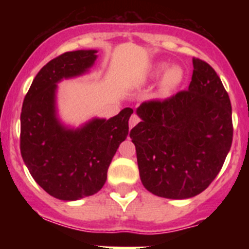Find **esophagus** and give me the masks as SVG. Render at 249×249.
Wrapping results in <instances>:
<instances>
[{
	"label": "esophagus",
	"instance_id": "34e87169",
	"mask_svg": "<svg viewBox=\"0 0 249 249\" xmlns=\"http://www.w3.org/2000/svg\"><path fill=\"white\" fill-rule=\"evenodd\" d=\"M140 117H138L137 114H132L131 118H129V128H132V127H135L136 124H137L138 122H140Z\"/></svg>",
	"mask_w": 249,
	"mask_h": 249
}]
</instances>
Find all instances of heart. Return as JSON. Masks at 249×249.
Returning a JSON list of instances; mask_svg holds the SVG:
<instances>
[{"mask_svg":"<svg viewBox=\"0 0 249 249\" xmlns=\"http://www.w3.org/2000/svg\"><path fill=\"white\" fill-rule=\"evenodd\" d=\"M166 66L160 65L158 67L155 68V71L152 72V76H158L162 72L164 71ZM183 70L178 66H173V67L168 68L166 72H164L163 77H162V81H160V92L163 94H169L171 92L175 91L178 86L181 85L182 81H183Z\"/></svg>","mask_w":249,"mask_h":249,"instance_id":"obj_1","label":"heart"}]
</instances>
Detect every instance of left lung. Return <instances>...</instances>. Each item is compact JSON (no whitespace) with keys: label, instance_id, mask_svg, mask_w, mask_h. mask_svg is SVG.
Segmentation results:
<instances>
[{"label":"left lung","instance_id":"obj_1","mask_svg":"<svg viewBox=\"0 0 249 249\" xmlns=\"http://www.w3.org/2000/svg\"><path fill=\"white\" fill-rule=\"evenodd\" d=\"M190 87L163 101L143 102L129 132L142 184L158 197L191 198L203 192L232 146L230 96L210 65L193 57Z\"/></svg>","mask_w":249,"mask_h":249}]
</instances>
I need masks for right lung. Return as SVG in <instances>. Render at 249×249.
<instances>
[{"label": "right lung", "instance_id": "right-lung-1", "mask_svg": "<svg viewBox=\"0 0 249 249\" xmlns=\"http://www.w3.org/2000/svg\"><path fill=\"white\" fill-rule=\"evenodd\" d=\"M96 52L72 51L51 59L35 77L22 106L23 162L38 186L62 201H77L102 188L133 113L127 107L109 120L94 118L78 129H67L56 118V83L85 73L96 61Z\"/></svg>", "mask_w": 249, "mask_h": 249}]
</instances>
